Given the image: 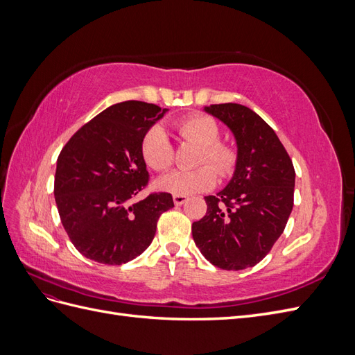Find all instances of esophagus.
<instances>
[{
  "mask_svg": "<svg viewBox=\"0 0 355 355\" xmlns=\"http://www.w3.org/2000/svg\"><path fill=\"white\" fill-rule=\"evenodd\" d=\"M187 200H188V197H185V196H173V202L176 204V206H182V204L187 202Z\"/></svg>",
  "mask_w": 355,
  "mask_h": 355,
  "instance_id": "1",
  "label": "esophagus"
}]
</instances>
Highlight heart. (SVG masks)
I'll return each instance as SVG.
<instances>
[{
  "label": "heart",
  "instance_id": "obj_1",
  "mask_svg": "<svg viewBox=\"0 0 355 355\" xmlns=\"http://www.w3.org/2000/svg\"><path fill=\"white\" fill-rule=\"evenodd\" d=\"M173 132L187 142L200 145L194 163L200 167L176 170L158 180V187L173 196H192L211 189L218 173L222 179L234 173L239 153L231 144L219 141L220 128L211 116L191 114L171 124ZM142 157L155 171H167L175 163V148L163 128L154 127L142 141Z\"/></svg>",
  "mask_w": 355,
  "mask_h": 355
}]
</instances>
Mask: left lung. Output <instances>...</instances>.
Instances as JSON below:
<instances>
[{"label": "left lung", "mask_w": 355, "mask_h": 355, "mask_svg": "<svg viewBox=\"0 0 355 355\" xmlns=\"http://www.w3.org/2000/svg\"><path fill=\"white\" fill-rule=\"evenodd\" d=\"M204 110L231 128L239 161L227 188L204 197L207 213L192 223V239L214 266L245 270L270 253L286 228L293 209V163L272 128L247 106Z\"/></svg>", "instance_id": "8db88e82"}]
</instances>
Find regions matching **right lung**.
<instances>
[{"mask_svg":"<svg viewBox=\"0 0 355 355\" xmlns=\"http://www.w3.org/2000/svg\"><path fill=\"white\" fill-rule=\"evenodd\" d=\"M127 101L85 123L62 148L55 175L60 222L83 256L105 265L135 259L154 240L161 214L175 207L168 192H151L142 141L166 114Z\"/></svg>","mask_w":355,"mask_h":355,"instance_id":"obj_1","label":"right lung"}]
</instances>
